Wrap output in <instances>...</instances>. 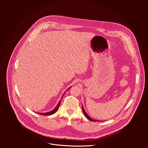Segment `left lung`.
<instances>
[{
    "label": "left lung",
    "instance_id": "obj_1",
    "mask_svg": "<svg viewBox=\"0 0 148 148\" xmlns=\"http://www.w3.org/2000/svg\"><path fill=\"white\" fill-rule=\"evenodd\" d=\"M82 111H83V112H84V114L85 115V116H86V118H87V119H88L89 120H90V121H94V122H95V121H97V120H95V119H93L92 118H91L87 114V112H86V111H85V110H84V107H83V105H82Z\"/></svg>",
    "mask_w": 148,
    "mask_h": 148
}]
</instances>
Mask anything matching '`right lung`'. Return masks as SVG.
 <instances>
[{
    "label": "right lung",
    "instance_id": "right-lung-1",
    "mask_svg": "<svg viewBox=\"0 0 148 148\" xmlns=\"http://www.w3.org/2000/svg\"><path fill=\"white\" fill-rule=\"evenodd\" d=\"M70 87L69 88V89H70ZM68 89V90H69ZM65 92L64 93V94H65ZM64 94H63L62 95V97H61V98H62V97H63V95H64ZM61 99H60V101H59V102H58V104L57 105V106L55 107V108H54L52 111H50V112H46V113H38V114H41V115H53V114H54L57 110H58V109L59 108V107H60V102H61Z\"/></svg>",
    "mask_w": 148,
    "mask_h": 148
}]
</instances>
